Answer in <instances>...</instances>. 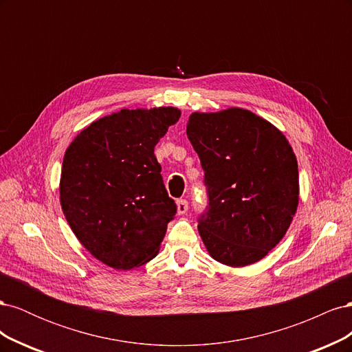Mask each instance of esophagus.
I'll list each match as a JSON object with an SVG mask.
<instances>
[{"label": "esophagus", "mask_w": 352, "mask_h": 352, "mask_svg": "<svg viewBox=\"0 0 352 352\" xmlns=\"http://www.w3.org/2000/svg\"><path fill=\"white\" fill-rule=\"evenodd\" d=\"M176 208H177V214H185L188 211V201L186 199H179L176 202Z\"/></svg>", "instance_id": "1"}]
</instances>
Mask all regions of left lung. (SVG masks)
I'll return each mask as SVG.
<instances>
[{"instance_id":"left-lung-1","label":"left lung","mask_w":352,"mask_h":352,"mask_svg":"<svg viewBox=\"0 0 352 352\" xmlns=\"http://www.w3.org/2000/svg\"><path fill=\"white\" fill-rule=\"evenodd\" d=\"M186 135L206 173L210 208L198 232L211 258L229 267L260 261L285 236L300 201L289 141L239 107L192 113Z\"/></svg>"}]
</instances>
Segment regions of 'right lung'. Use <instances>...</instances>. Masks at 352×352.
Masks as SVG:
<instances>
[{
  "mask_svg": "<svg viewBox=\"0 0 352 352\" xmlns=\"http://www.w3.org/2000/svg\"><path fill=\"white\" fill-rule=\"evenodd\" d=\"M179 117L176 107L122 109L92 122L67 146L61 210L79 242L111 269L153 260L176 214L154 148Z\"/></svg>",
  "mask_w": 352,
  "mask_h": 352,
  "instance_id": "obj_1",
  "label": "right lung"
}]
</instances>
